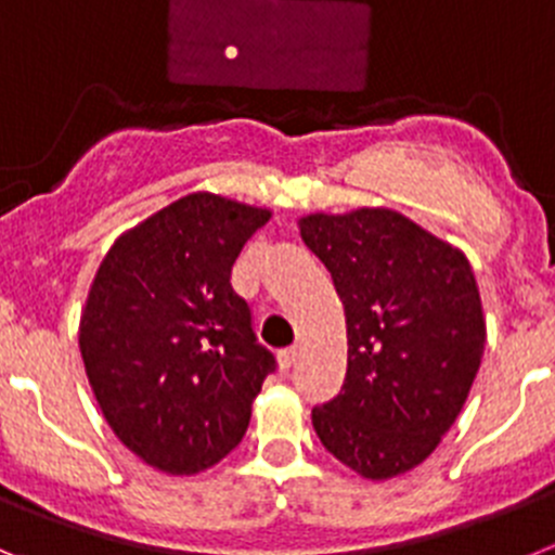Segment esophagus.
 I'll use <instances>...</instances> for the list:
<instances>
[{
  "instance_id": "1",
  "label": "esophagus",
  "mask_w": 555,
  "mask_h": 555,
  "mask_svg": "<svg viewBox=\"0 0 555 555\" xmlns=\"http://www.w3.org/2000/svg\"><path fill=\"white\" fill-rule=\"evenodd\" d=\"M296 359H298V348L296 346L284 348V351H279V367H282V371L287 373L289 367L296 364Z\"/></svg>"
}]
</instances>
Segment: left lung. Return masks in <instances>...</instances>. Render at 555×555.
<instances>
[{"instance_id": "obj_1", "label": "left lung", "mask_w": 555, "mask_h": 555, "mask_svg": "<svg viewBox=\"0 0 555 555\" xmlns=\"http://www.w3.org/2000/svg\"><path fill=\"white\" fill-rule=\"evenodd\" d=\"M346 307L348 371L312 409L323 448L362 478L426 462L456 423L487 343L481 296L462 251L387 207L298 221Z\"/></svg>"}]
</instances>
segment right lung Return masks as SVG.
<instances>
[{
	"label": "right lung",
	"instance_id": "add662e5",
	"mask_svg": "<svg viewBox=\"0 0 555 555\" xmlns=\"http://www.w3.org/2000/svg\"><path fill=\"white\" fill-rule=\"evenodd\" d=\"M271 209L191 193L127 229L93 276L79 351L104 421L149 467L196 476L241 446L276 359L232 266Z\"/></svg>",
	"mask_w": 555,
	"mask_h": 555
}]
</instances>
